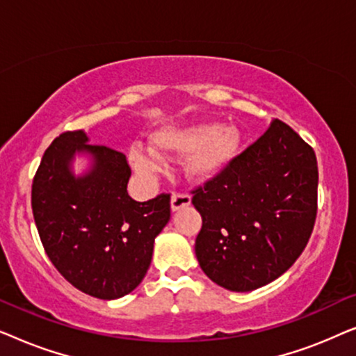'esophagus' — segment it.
I'll use <instances>...</instances> for the list:
<instances>
[{
	"instance_id": "obj_1",
	"label": "esophagus",
	"mask_w": 356,
	"mask_h": 356,
	"mask_svg": "<svg viewBox=\"0 0 356 356\" xmlns=\"http://www.w3.org/2000/svg\"><path fill=\"white\" fill-rule=\"evenodd\" d=\"M189 204H191V196H189V194H183V193L172 194V211L173 212H177L183 207H188Z\"/></svg>"
}]
</instances>
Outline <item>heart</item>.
I'll use <instances>...</instances> for the list:
<instances>
[{
	"label": "heart",
	"instance_id": "1",
	"mask_svg": "<svg viewBox=\"0 0 356 356\" xmlns=\"http://www.w3.org/2000/svg\"><path fill=\"white\" fill-rule=\"evenodd\" d=\"M243 136L235 126L218 123H197L184 128H163L152 136V150L134 147L129 160L136 172L150 175L159 168L158 155L181 157L188 155L184 170L197 181L216 177L240 152Z\"/></svg>",
	"mask_w": 356,
	"mask_h": 356
}]
</instances>
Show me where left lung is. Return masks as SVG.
I'll return each mask as SVG.
<instances>
[{
	"mask_svg": "<svg viewBox=\"0 0 356 356\" xmlns=\"http://www.w3.org/2000/svg\"><path fill=\"white\" fill-rule=\"evenodd\" d=\"M193 194L202 217L194 250L204 274L227 290H256L289 270L308 245L318 212L316 154L272 120Z\"/></svg>",
	"mask_w": 356,
	"mask_h": 356,
	"instance_id": "left-lung-1",
	"label": "left lung"
}]
</instances>
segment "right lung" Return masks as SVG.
<instances>
[{
	"label": "right lung",
	"instance_id": "right-lung-1",
	"mask_svg": "<svg viewBox=\"0 0 356 356\" xmlns=\"http://www.w3.org/2000/svg\"><path fill=\"white\" fill-rule=\"evenodd\" d=\"M76 153L91 170L74 177ZM126 155L92 145L84 131L58 136L32 183V212L47 256L77 290L100 300L128 295L152 261L155 236L170 220V194L138 202L128 194Z\"/></svg>",
	"mask_w": 356,
	"mask_h": 356
}]
</instances>
